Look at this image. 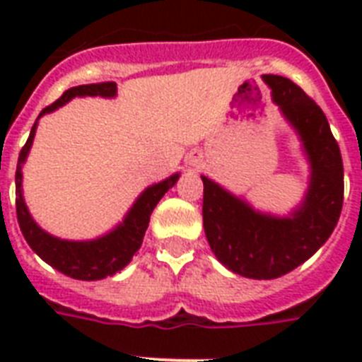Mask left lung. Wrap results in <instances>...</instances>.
Instances as JSON below:
<instances>
[{
    "label": "left lung",
    "mask_w": 362,
    "mask_h": 362,
    "mask_svg": "<svg viewBox=\"0 0 362 362\" xmlns=\"http://www.w3.org/2000/svg\"><path fill=\"white\" fill-rule=\"evenodd\" d=\"M263 78L308 156L312 173L300 206L287 218L263 214L201 176L203 226L210 250L235 274L253 280L280 278L312 257L334 231L344 203L342 156L323 110L286 76Z\"/></svg>",
    "instance_id": "obj_1"
}]
</instances>
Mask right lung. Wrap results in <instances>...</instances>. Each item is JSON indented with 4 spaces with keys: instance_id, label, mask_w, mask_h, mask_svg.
<instances>
[{
    "instance_id": "1",
    "label": "right lung",
    "mask_w": 362,
    "mask_h": 362,
    "mask_svg": "<svg viewBox=\"0 0 362 362\" xmlns=\"http://www.w3.org/2000/svg\"><path fill=\"white\" fill-rule=\"evenodd\" d=\"M84 95H101V98H115L116 95V82H99V84H82V86L69 88L64 95L48 105L47 109L41 110L42 115L52 112L58 107H64L67 101L73 98H84ZM37 118V120H39ZM37 122L31 127V133L28 141L20 150L18 165H16V218H18L20 231L24 235L25 242L30 247L39 255V257L48 263L52 269L59 270L62 274L75 278V280H103L107 276L116 274L122 270L125 264L129 263L136 250L141 247L144 233L148 229V221L150 214L159 203V199L163 197L165 193L169 192L170 187L175 186L176 180L180 175L169 176L167 180L158 182L153 186L146 187L144 192L139 195L135 204L125 214L124 221L120 226L115 227L112 231L103 235V237L95 238V240H62L47 231H42L41 227L37 226L33 218L30 216V210L24 203V195H22V163L30 153V148L33 144V136H35Z\"/></svg>"
}]
</instances>
